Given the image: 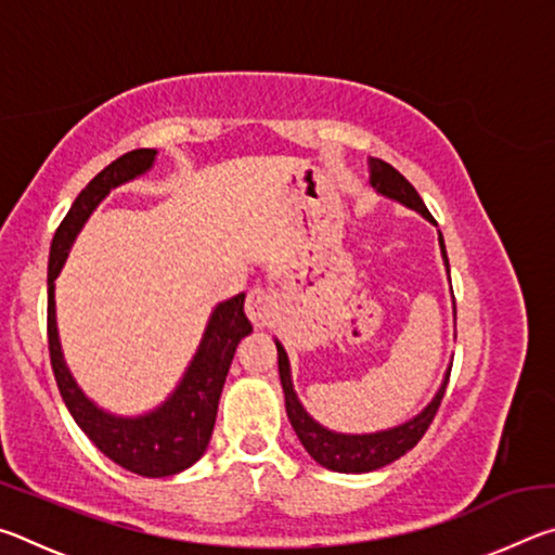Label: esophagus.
<instances>
[{"label": "esophagus", "instance_id": "34e87169", "mask_svg": "<svg viewBox=\"0 0 555 555\" xmlns=\"http://www.w3.org/2000/svg\"><path fill=\"white\" fill-rule=\"evenodd\" d=\"M274 306H276L274 296H271L267 288L257 286L247 294V304H244V311H247V318L251 321V325L264 327L271 321V315H274Z\"/></svg>", "mask_w": 555, "mask_h": 555}]
</instances>
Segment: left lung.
<instances>
[{"label": "left lung", "instance_id": "obj_1", "mask_svg": "<svg viewBox=\"0 0 555 555\" xmlns=\"http://www.w3.org/2000/svg\"><path fill=\"white\" fill-rule=\"evenodd\" d=\"M370 171H372L370 183L377 188L382 195H389V198L409 205V208L418 210L430 222H436L434 215L428 212L424 201H421V195L416 193V188H413L391 164L382 162V158H370ZM440 249H443V259L448 264L443 234H440ZM276 350H279V377H281V387H284V393H286V413H288L291 426H294L298 440L304 443L308 453H311L315 463H321L327 469H335V473H372V469H379L384 465L393 463V460H399L401 455H406L409 450L426 436L430 424H434L436 413L440 409V401L446 397L448 379H450V372H448L443 387H440V391L436 393V399L428 403L424 413H418L416 418L409 421V424L391 430H382V434H372V436H340V434H333V430H325L323 426H318L315 421L304 411V406H300V401L296 399V391L291 387L288 357L279 343H276Z\"/></svg>", "mask_w": 555, "mask_h": 555}]
</instances>
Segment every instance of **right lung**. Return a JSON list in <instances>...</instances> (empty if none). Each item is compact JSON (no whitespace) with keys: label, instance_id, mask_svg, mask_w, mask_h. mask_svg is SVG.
Wrapping results in <instances>:
<instances>
[{"label":"right lung","instance_id":"obj_1","mask_svg":"<svg viewBox=\"0 0 555 555\" xmlns=\"http://www.w3.org/2000/svg\"><path fill=\"white\" fill-rule=\"evenodd\" d=\"M154 149H134V152H127L107 168H102L82 188L73 208L55 230L49 259V352L61 397L75 424L98 446L100 453L142 477L176 475L191 467L205 453L234 350H237L242 337L251 333V325L244 315V294L220 304L215 308L201 350L188 367L181 387L162 409L142 418L109 416V413L92 406L86 393L78 389V384L73 382L61 354L59 331H55L53 281L59 276L65 257H68L75 234L88 220V215L95 210V205L105 198L109 188L144 173L154 164Z\"/></svg>","mask_w":555,"mask_h":555}]
</instances>
